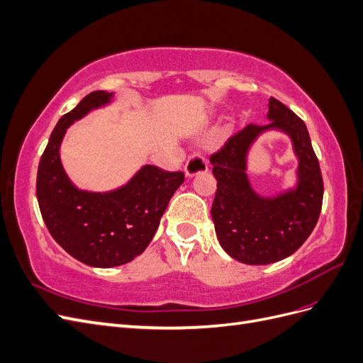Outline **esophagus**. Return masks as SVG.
<instances>
[{
	"mask_svg": "<svg viewBox=\"0 0 363 363\" xmlns=\"http://www.w3.org/2000/svg\"><path fill=\"white\" fill-rule=\"evenodd\" d=\"M207 169H208V164L203 156H192L184 164L186 177H194V175H196V174L207 172Z\"/></svg>",
	"mask_w": 363,
	"mask_h": 363,
	"instance_id": "34e87169",
	"label": "esophagus"
}]
</instances>
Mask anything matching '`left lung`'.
I'll use <instances>...</instances> for the list:
<instances>
[{
  "label": "left lung",
  "instance_id": "obj_1",
  "mask_svg": "<svg viewBox=\"0 0 363 363\" xmlns=\"http://www.w3.org/2000/svg\"><path fill=\"white\" fill-rule=\"evenodd\" d=\"M268 119L267 125L248 124L211 156L218 180L215 232L227 255L247 265H268L294 255L311 236L323 207V175L303 119L274 96ZM268 129L286 133L299 157L297 186L276 197L259 196L246 175L249 147Z\"/></svg>",
  "mask_w": 363,
  "mask_h": 363
}]
</instances>
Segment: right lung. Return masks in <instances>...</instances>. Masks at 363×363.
<instances>
[{"mask_svg":"<svg viewBox=\"0 0 363 363\" xmlns=\"http://www.w3.org/2000/svg\"><path fill=\"white\" fill-rule=\"evenodd\" d=\"M112 98V92H91L59 119L40 157L36 180L40 213L54 240L74 259L95 268L124 265L142 255L157 232L171 196L184 182L180 171L145 164L115 191L75 188L60 162L63 136L75 121Z\"/></svg>","mask_w":363,"mask_h":363,"instance_id":"obj_1","label":"right lung"}]
</instances>
